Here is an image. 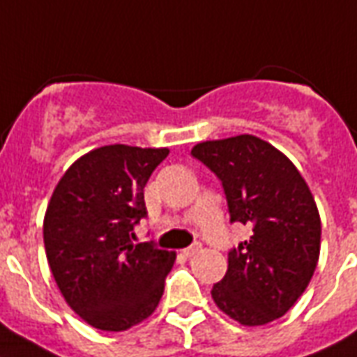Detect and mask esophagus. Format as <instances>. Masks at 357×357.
I'll use <instances>...</instances> for the list:
<instances>
[{"instance_id": "esophagus-1", "label": "esophagus", "mask_w": 357, "mask_h": 357, "mask_svg": "<svg viewBox=\"0 0 357 357\" xmlns=\"http://www.w3.org/2000/svg\"><path fill=\"white\" fill-rule=\"evenodd\" d=\"M202 251V245H192V247H186V249H182V255L184 257H194Z\"/></svg>"}]
</instances>
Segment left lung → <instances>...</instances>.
Returning <instances> with one entry per match:
<instances>
[{"label": "left lung", "instance_id": "8db88e82", "mask_svg": "<svg viewBox=\"0 0 357 357\" xmlns=\"http://www.w3.org/2000/svg\"><path fill=\"white\" fill-rule=\"evenodd\" d=\"M192 155L222 181L230 220L253 228V236L228 253L213 301L238 324H270L298 301L317 266L316 199L295 163L255 135L197 142Z\"/></svg>", "mask_w": 357, "mask_h": 357}]
</instances>
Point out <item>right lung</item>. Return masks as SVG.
I'll use <instances>...</instances> for the list:
<instances>
[{
    "label": "right lung",
    "instance_id": "1",
    "mask_svg": "<svg viewBox=\"0 0 357 357\" xmlns=\"http://www.w3.org/2000/svg\"><path fill=\"white\" fill-rule=\"evenodd\" d=\"M169 148L108 144L66 169L47 205L43 243L70 308L100 331H127L152 316L176 253L132 243L146 215L144 186Z\"/></svg>",
    "mask_w": 357,
    "mask_h": 357
}]
</instances>
